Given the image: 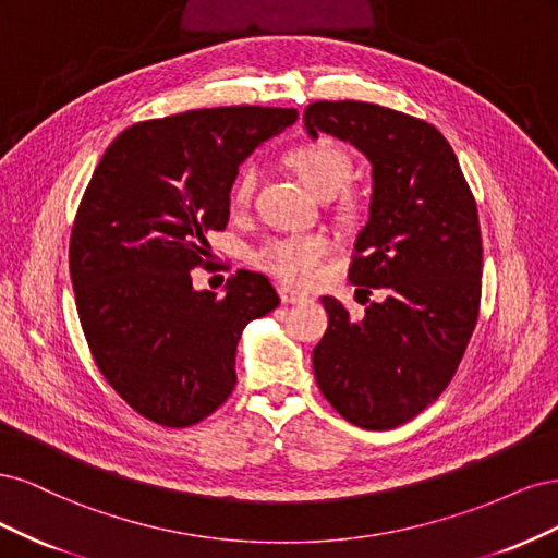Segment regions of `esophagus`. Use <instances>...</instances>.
<instances>
[{
	"mask_svg": "<svg viewBox=\"0 0 558 558\" xmlns=\"http://www.w3.org/2000/svg\"><path fill=\"white\" fill-rule=\"evenodd\" d=\"M279 298H281L283 305H300V302L307 300L305 293L293 291V289H289V286H281V289H279Z\"/></svg>",
	"mask_w": 558,
	"mask_h": 558,
	"instance_id": "34e87169",
	"label": "esophagus"
}]
</instances>
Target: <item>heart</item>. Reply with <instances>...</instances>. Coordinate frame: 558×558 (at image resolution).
Listing matches in <instances>:
<instances>
[{
    "mask_svg": "<svg viewBox=\"0 0 558 558\" xmlns=\"http://www.w3.org/2000/svg\"><path fill=\"white\" fill-rule=\"evenodd\" d=\"M286 162L320 199L340 193L353 172L351 156L342 146L330 142L298 146L286 156ZM256 185L258 167L246 162L232 183V199L238 205H248L253 193H256ZM328 251L330 240L324 234H286V238L265 242L256 251V263L286 283L305 286L318 277L320 263L328 256Z\"/></svg>",
    "mask_w": 558,
    "mask_h": 558,
    "instance_id": "obj_1",
    "label": "heart"
}]
</instances>
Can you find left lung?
Instances as JSON below:
<instances>
[{
  "label": "left lung",
  "instance_id": "left-lung-1",
  "mask_svg": "<svg viewBox=\"0 0 558 558\" xmlns=\"http://www.w3.org/2000/svg\"><path fill=\"white\" fill-rule=\"evenodd\" d=\"M318 132L356 146L373 165L369 218L349 281L386 289L351 318L324 298L328 330L314 347L320 393L353 426L391 430L437 400L475 330L482 295V232L475 197L440 130L369 102H314Z\"/></svg>",
  "mask_w": 558,
  "mask_h": 558
}]
</instances>
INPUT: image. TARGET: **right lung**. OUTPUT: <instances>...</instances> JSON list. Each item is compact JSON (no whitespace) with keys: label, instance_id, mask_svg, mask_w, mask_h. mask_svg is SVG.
<instances>
[{"label":"right lung","instance_id":"right-lung-1","mask_svg":"<svg viewBox=\"0 0 558 558\" xmlns=\"http://www.w3.org/2000/svg\"><path fill=\"white\" fill-rule=\"evenodd\" d=\"M298 121L295 109L216 107L144 121L105 150L76 211L70 275L95 365L134 412L185 428L232 393L248 320L279 305L240 269L195 291L209 230H223L240 165Z\"/></svg>","mask_w":558,"mask_h":558}]
</instances>
